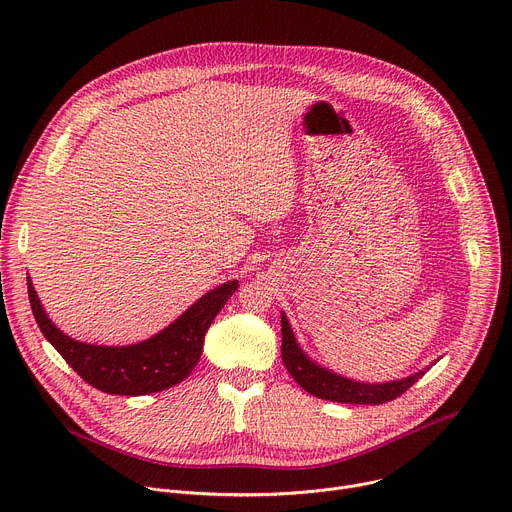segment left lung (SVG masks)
Listing matches in <instances>:
<instances>
[{
	"instance_id": "1",
	"label": "left lung",
	"mask_w": 512,
	"mask_h": 512,
	"mask_svg": "<svg viewBox=\"0 0 512 512\" xmlns=\"http://www.w3.org/2000/svg\"><path fill=\"white\" fill-rule=\"evenodd\" d=\"M281 358L287 373L294 377V381L308 391L310 395L326 401L336 403H354V405H381L401 397L415 381H419L425 371H419L411 377L391 381V383H360L336 375L314 360L298 346L291 326L281 314Z\"/></svg>"
}]
</instances>
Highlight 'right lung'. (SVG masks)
<instances>
[{"mask_svg": "<svg viewBox=\"0 0 512 512\" xmlns=\"http://www.w3.org/2000/svg\"><path fill=\"white\" fill-rule=\"evenodd\" d=\"M239 281L210 289L160 334L129 346H97L60 332L46 316L28 277L34 318L46 340L91 387L109 395H148L182 383L202 354L204 334L216 314L235 294Z\"/></svg>", "mask_w": 512, "mask_h": 512, "instance_id": "right-lung-1", "label": "right lung"}]
</instances>
